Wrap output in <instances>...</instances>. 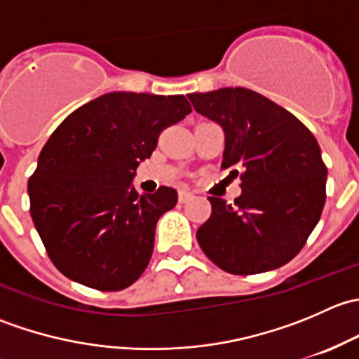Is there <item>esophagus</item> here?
<instances>
[{
	"mask_svg": "<svg viewBox=\"0 0 359 359\" xmlns=\"http://www.w3.org/2000/svg\"><path fill=\"white\" fill-rule=\"evenodd\" d=\"M193 198H194V194L189 193V191H184V189L179 191V201L180 203H187V201L193 200Z\"/></svg>",
	"mask_w": 359,
	"mask_h": 359,
	"instance_id": "obj_1",
	"label": "esophagus"
}]
</instances>
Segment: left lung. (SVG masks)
<instances>
[{"label": "left lung", "instance_id": "1", "mask_svg": "<svg viewBox=\"0 0 359 359\" xmlns=\"http://www.w3.org/2000/svg\"><path fill=\"white\" fill-rule=\"evenodd\" d=\"M189 100L222 126V170L241 179L234 205L208 198L212 215L196 233L201 250L231 274L285 266L306 245L327 200L318 140L292 112L253 90L220 88Z\"/></svg>", "mask_w": 359, "mask_h": 359}]
</instances>
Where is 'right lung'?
<instances>
[{"label":"right lung","instance_id":"right-lung-1","mask_svg":"<svg viewBox=\"0 0 359 359\" xmlns=\"http://www.w3.org/2000/svg\"><path fill=\"white\" fill-rule=\"evenodd\" d=\"M191 111L184 95L112 92L78 107L50 135L29 177V212L64 276L100 292L139 280L177 191L161 186L140 196L132 180L159 133Z\"/></svg>","mask_w":359,"mask_h":359}]
</instances>
